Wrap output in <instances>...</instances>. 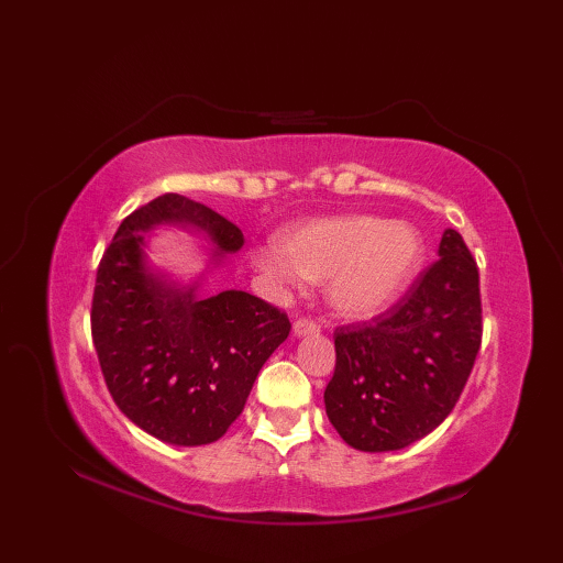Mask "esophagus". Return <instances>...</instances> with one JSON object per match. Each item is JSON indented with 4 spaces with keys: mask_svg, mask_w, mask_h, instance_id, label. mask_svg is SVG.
<instances>
[{
    "mask_svg": "<svg viewBox=\"0 0 563 563\" xmlns=\"http://www.w3.org/2000/svg\"><path fill=\"white\" fill-rule=\"evenodd\" d=\"M321 331V327L317 324L314 319H307V317H302V319H297L295 324H292V333L297 339H302V336H312V333H319Z\"/></svg>",
    "mask_w": 563,
    "mask_h": 563,
    "instance_id": "obj_1",
    "label": "esophagus"
}]
</instances>
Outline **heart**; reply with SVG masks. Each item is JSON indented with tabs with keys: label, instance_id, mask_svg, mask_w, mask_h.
I'll use <instances>...</instances> for the list:
<instances>
[{
	"label": "heart",
	"instance_id": "1",
	"mask_svg": "<svg viewBox=\"0 0 563 563\" xmlns=\"http://www.w3.org/2000/svg\"><path fill=\"white\" fill-rule=\"evenodd\" d=\"M423 242L411 224L373 214L314 220L283 232L278 246L261 249L254 266L278 283L297 275L325 280L341 314L367 317L389 307L421 266Z\"/></svg>",
	"mask_w": 563,
	"mask_h": 563
}]
</instances>
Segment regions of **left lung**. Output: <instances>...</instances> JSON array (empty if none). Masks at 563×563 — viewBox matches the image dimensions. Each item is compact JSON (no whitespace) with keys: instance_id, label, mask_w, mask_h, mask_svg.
Segmentation results:
<instances>
[{"instance_id":"left-lung-1","label":"left lung","mask_w":563,"mask_h":563,"mask_svg":"<svg viewBox=\"0 0 563 563\" xmlns=\"http://www.w3.org/2000/svg\"><path fill=\"white\" fill-rule=\"evenodd\" d=\"M373 321L339 327L324 404L331 426L363 452L401 450L454 409L482 345L479 268L460 232Z\"/></svg>"}]
</instances>
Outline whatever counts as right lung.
<instances>
[{"label": "right lung", "mask_w": 563, "mask_h": 563, "mask_svg": "<svg viewBox=\"0 0 563 563\" xmlns=\"http://www.w3.org/2000/svg\"><path fill=\"white\" fill-rule=\"evenodd\" d=\"M181 224L208 234L212 258L244 246L236 224L202 202L164 194L130 212L103 251L91 300V339L113 401L145 433L208 445L242 413L258 369L288 339L290 319L242 290L198 297L145 261L150 230Z\"/></svg>", "instance_id": "obj_1"}]
</instances>
